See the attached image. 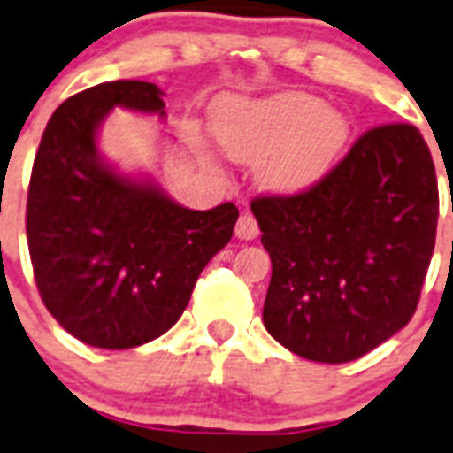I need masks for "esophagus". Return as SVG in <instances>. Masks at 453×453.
<instances>
[{"label": "esophagus", "instance_id": "34e87169", "mask_svg": "<svg viewBox=\"0 0 453 453\" xmlns=\"http://www.w3.org/2000/svg\"><path fill=\"white\" fill-rule=\"evenodd\" d=\"M257 220L253 219V214H242L239 216L237 220V227H234V234H237L239 239H244V242H250V239H256L257 237Z\"/></svg>", "mask_w": 453, "mask_h": 453}]
</instances>
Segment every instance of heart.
I'll use <instances>...</instances> for the list:
<instances>
[{"label": "heart", "instance_id": "1", "mask_svg": "<svg viewBox=\"0 0 453 453\" xmlns=\"http://www.w3.org/2000/svg\"><path fill=\"white\" fill-rule=\"evenodd\" d=\"M216 133L233 158L262 165L269 191L297 193L332 170L348 144L349 124L322 98L285 91L260 101H226L216 110Z\"/></svg>", "mask_w": 453, "mask_h": 453}]
</instances>
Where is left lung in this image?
<instances>
[{
  "instance_id": "left-lung-1",
  "label": "left lung",
  "mask_w": 453,
  "mask_h": 453,
  "mask_svg": "<svg viewBox=\"0 0 453 453\" xmlns=\"http://www.w3.org/2000/svg\"><path fill=\"white\" fill-rule=\"evenodd\" d=\"M250 211L272 257L262 320L283 348L343 364L408 325L440 211L419 128H371L309 191L256 197Z\"/></svg>"
}]
</instances>
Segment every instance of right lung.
Segmentation results:
<instances>
[{
  "label": "right lung",
  "instance_id": "add662e5",
  "mask_svg": "<svg viewBox=\"0 0 453 453\" xmlns=\"http://www.w3.org/2000/svg\"><path fill=\"white\" fill-rule=\"evenodd\" d=\"M115 108L165 119L163 91L142 80L66 98L34 158L27 244L52 318L82 343L128 349L180 320L200 272L233 237L239 209H186L151 177L110 165L98 128Z\"/></svg>",
  "mask_w": 453,
  "mask_h": 453
}]
</instances>
